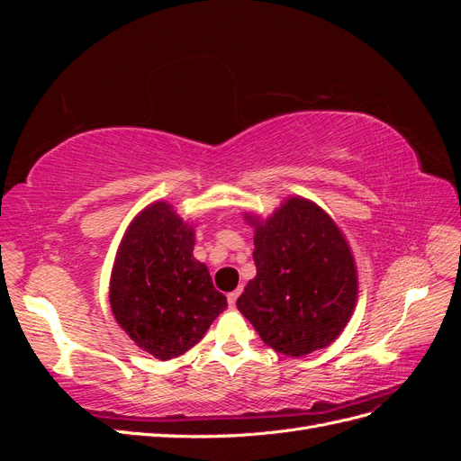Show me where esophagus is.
Segmentation results:
<instances>
[{
	"mask_svg": "<svg viewBox=\"0 0 461 461\" xmlns=\"http://www.w3.org/2000/svg\"><path fill=\"white\" fill-rule=\"evenodd\" d=\"M240 292H242V288H236V290L229 292V296H227L229 305H234V303H236V300H239V296H240Z\"/></svg>",
	"mask_w": 461,
	"mask_h": 461,
	"instance_id": "obj_1",
	"label": "esophagus"
}]
</instances>
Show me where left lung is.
I'll list each match as a JSON object with an SVG mask.
<instances>
[{
	"instance_id": "left-lung-1",
	"label": "left lung",
	"mask_w": 461,
	"mask_h": 461,
	"mask_svg": "<svg viewBox=\"0 0 461 461\" xmlns=\"http://www.w3.org/2000/svg\"><path fill=\"white\" fill-rule=\"evenodd\" d=\"M254 227L258 275L236 308L261 340L288 357L308 356L339 339L357 300V271L342 230L312 200L292 196Z\"/></svg>"
}]
</instances>
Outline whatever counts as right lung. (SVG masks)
I'll use <instances>...</instances> for the list:
<instances>
[{"label":"right lung","mask_w":461,"mask_h":461,"mask_svg":"<svg viewBox=\"0 0 461 461\" xmlns=\"http://www.w3.org/2000/svg\"><path fill=\"white\" fill-rule=\"evenodd\" d=\"M192 252L194 227L167 202L142 209L117 249L111 312L134 344L158 359L188 352L227 308V298Z\"/></svg>","instance_id":"right-lung-1"}]
</instances>
